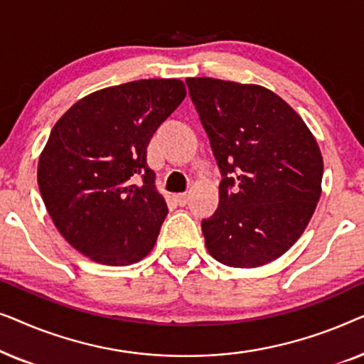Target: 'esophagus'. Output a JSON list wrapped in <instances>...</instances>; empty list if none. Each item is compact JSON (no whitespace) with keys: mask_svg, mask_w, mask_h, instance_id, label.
Returning <instances> with one entry per match:
<instances>
[{"mask_svg":"<svg viewBox=\"0 0 364 364\" xmlns=\"http://www.w3.org/2000/svg\"><path fill=\"white\" fill-rule=\"evenodd\" d=\"M176 202H177L181 207L187 205V202H188V193H177V196H176Z\"/></svg>","mask_w":364,"mask_h":364,"instance_id":"34e87169","label":"esophagus"}]
</instances>
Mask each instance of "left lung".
Instances as JSON below:
<instances>
[{"label":"left lung","mask_w":364,"mask_h":364,"mask_svg":"<svg viewBox=\"0 0 364 364\" xmlns=\"http://www.w3.org/2000/svg\"><path fill=\"white\" fill-rule=\"evenodd\" d=\"M188 94L222 172L218 208L202 222L223 265H267L301 237L321 196L323 157L305 121L270 89L188 77Z\"/></svg>","instance_id":"obj_1"}]
</instances>
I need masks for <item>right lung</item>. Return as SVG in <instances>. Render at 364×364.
<instances>
[{"mask_svg":"<svg viewBox=\"0 0 364 364\" xmlns=\"http://www.w3.org/2000/svg\"><path fill=\"white\" fill-rule=\"evenodd\" d=\"M186 94L181 79H141L79 99L54 124L39 192L59 233L92 262L131 265L156 245L168 208L147 146Z\"/></svg>","mask_w":364,"mask_h":364,"instance_id":"right-lung-1","label":"right lung"}]
</instances>
